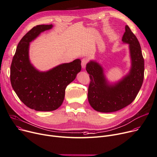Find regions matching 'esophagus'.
Here are the masks:
<instances>
[{"instance_id": "34e87169", "label": "esophagus", "mask_w": 157, "mask_h": 157, "mask_svg": "<svg viewBox=\"0 0 157 157\" xmlns=\"http://www.w3.org/2000/svg\"><path fill=\"white\" fill-rule=\"evenodd\" d=\"M87 63H88V59H86V58H83L82 59V68H85L86 65L87 64Z\"/></svg>"}]
</instances>
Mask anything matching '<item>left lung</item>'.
Here are the masks:
<instances>
[{
  "instance_id": "8db88e82",
  "label": "left lung",
  "mask_w": 157,
  "mask_h": 157,
  "mask_svg": "<svg viewBox=\"0 0 157 157\" xmlns=\"http://www.w3.org/2000/svg\"><path fill=\"white\" fill-rule=\"evenodd\" d=\"M122 41L129 44L132 67L129 75L114 86H109L102 67L95 62L87 64L86 70L90 82L88 100L95 111L111 113L119 111L133 101L139 92L144 78V64L140 43L129 28L125 26Z\"/></svg>"
}]
</instances>
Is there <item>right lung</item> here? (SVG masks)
<instances>
[{
    "label": "right lung",
    "instance_id": "1",
    "mask_svg": "<svg viewBox=\"0 0 157 157\" xmlns=\"http://www.w3.org/2000/svg\"><path fill=\"white\" fill-rule=\"evenodd\" d=\"M52 25H37L21 40L10 66V83L19 99L30 109L38 111L57 109L63 103L65 89L81 70L77 59L46 72H40L29 62V43Z\"/></svg>",
    "mask_w": 157,
    "mask_h": 157
}]
</instances>
